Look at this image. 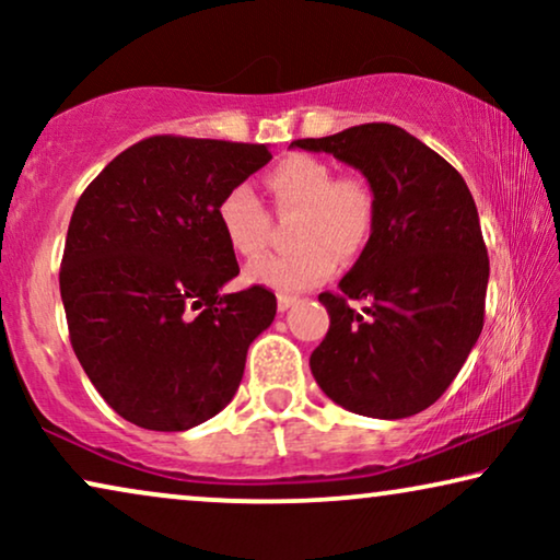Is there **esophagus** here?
Instances as JSON below:
<instances>
[{"label": "esophagus", "mask_w": 560, "mask_h": 560, "mask_svg": "<svg viewBox=\"0 0 560 560\" xmlns=\"http://www.w3.org/2000/svg\"><path fill=\"white\" fill-rule=\"evenodd\" d=\"M295 303H298L295 295H285V293L278 295V308H280V311H288L290 305H295Z\"/></svg>", "instance_id": "34e87169"}]
</instances>
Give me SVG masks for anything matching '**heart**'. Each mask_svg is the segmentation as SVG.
Wrapping results in <instances>:
<instances>
[{
	"label": "heart",
	"mask_w": 560,
	"mask_h": 560,
	"mask_svg": "<svg viewBox=\"0 0 560 560\" xmlns=\"http://www.w3.org/2000/svg\"><path fill=\"white\" fill-rule=\"evenodd\" d=\"M275 209L298 213L288 255L252 262L244 280L278 293H301L328 280L339 259H354L366 247L377 219L374 190L362 178H336L326 160L293 155L267 173ZM217 221L229 247L242 257H257L267 247L270 217L247 183L221 196Z\"/></svg>",
	"instance_id": "b5f03b06"
}]
</instances>
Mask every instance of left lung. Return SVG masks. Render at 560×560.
<instances>
[{
  "instance_id": "obj_1",
  "label": "left lung",
  "mask_w": 560,
  "mask_h": 560,
  "mask_svg": "<svg viewBox=\"0 0 560 560\" xmlns=\"http://www.w3.org/2000/svg\"><path fill=\"white\" fill-rule=\"evenodd\" d=\"M290 148L357 167L377 201L374 232L339 293L318 295L331 326L311 354L313 377L359 416L431 408L485 326L489 257L469 188L439 152L385 121Z\"/></svg>"
}]
</instances>
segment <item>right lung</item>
<instances>
[{
	"mask_svg": "<svg viewBox=\"0 0 560 560\" xmlns=\"http://www.w3.org/2000/svg\"><path fill=\"white\" fill-rule=\"evenodd\" d=\"M272 160L265 144L158 135L91 180L68 224L60 298L98 395L148 431H188L236 395L278 301L240 275L217 209Z\"/></svg>",
	"mask_w": 560,
	"mask_h": 560,
	"instance_id": "right-lung-1",
	"label": "right lung"
}]
</instances>
